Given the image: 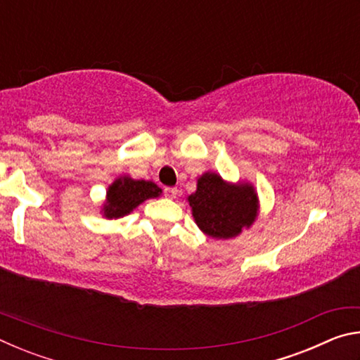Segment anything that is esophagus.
<instances>
[{"mask_svg":"<svg viewBox=\"0 0 360 360\" xmlns=\"http://www.w3.org/2000/svg\"><path fill=\"white\" fill-rule=\"evenodd\" d=\"M176 193H178V188H176V187H167L165 188V197L167 198H174Z\"/></svg>","mask_w":360,"mask_h":360,"instance_id":"esophagus-1","label":"esophagus"}]
</instances>
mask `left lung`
<instances>
[{
	"label": "left lung",
	"mask_w": 360,
	"mask_h": 360,
	"mask_svg": "<svg viewBox=\"0 0 360 360\" xmlns=\"http://www.w3.org/2000/svg\"><path fill=\"white\" fill-rule=\"evenodd\" d=\"M187 202L198 229L217 240L235 238L251 227L259 212L257 193L249 182L231 184L211 172L200 176Z\"/></svg>",
	"instance_id": "left-lung-1"
}]
</instances>
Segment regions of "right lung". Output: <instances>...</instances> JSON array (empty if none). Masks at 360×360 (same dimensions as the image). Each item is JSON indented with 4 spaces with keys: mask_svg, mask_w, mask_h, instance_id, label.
Here are the masks:
<instances>
[{
    "mask_svg": "<svg viewBox=\"0 0 360 360\" xmlns=\"http://www.w3.org/2000/svg\"><path fill=\"white\" fill-rule=\"evenodd\" d=\"M160 195L162 188L152 181H138L131 179L130 176H120L109 186L101 212L106 219L124 217L146 200L157 198Z\"/></svg>",
    "mask_w": 360,
    "mask_h": 360,
    "instance_id": "1",
    "label": "right lung"
}]
</instances>
